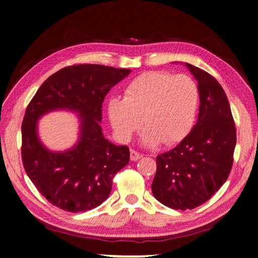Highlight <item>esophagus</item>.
<instances>
[{
  "instance_id": "1",
  "label": "esophagus",
  "mask_w": 258,
  "mask_h": 258,
  "mask_svg": "<svg viewBox=\"0 0 258 258\" xmlns=\"http://www.w3.org/2000/svg\"><path fill=\"white\" fill-rule=\"evenodd\" d=\"M130 154H131V160H132V161H137V160L141 158V155H140L138 151H135L133 149H131Z\"/></svg>"
}]
</instances>
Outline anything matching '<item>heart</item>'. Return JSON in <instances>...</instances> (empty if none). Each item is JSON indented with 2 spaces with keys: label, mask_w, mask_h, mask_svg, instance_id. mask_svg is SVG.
<instances>
[{
  "label": "heart",
  "mask_w": 258,
  "mask_h": 258,
  "mask_svg": "<svg viewBox=\"0 0 258 258\" xmlns=\"http://www.w3.org/2000/svg\"><path fill=\"white\" fill-rule=\"evenodd\" d=\"M198 101V87L189 76L148 72L126 86L124 98L109 99L107 110L113 131L123 141L132 138L143 119V145L173 146L191 131Z\"/></svg>",
  "instance_id": "b5f03b06"
}]
</instances>
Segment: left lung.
I'll return each instance as SVG.
<instances>
[{
    "mask_svg": "<svg viewBox=\"0 0 258 258\" xmlns=\"http://www.w3.org/2000/svg\"><path fill=\"white\" fill-rule=\"evenodd\" d=\"M184 66L198 82V120L174 149L157 156L151 184L159 203L181 211L206 203L228 180L237 142L223 87L203 69L190 63Z\"/></svg>",
    "mask_w": 258,
    "mask_h": 258,
    "instance_id": "obj_1",
    "label": "left lung"
}]
</instances>
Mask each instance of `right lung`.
Instances as JSON below:
<instances>
[{
  "instance_id": "obj_1",
  "label": "right lung",
  "mask_w": 258,
  "mask_h": 258,
  "mask_svg": "<svg viewBox=\"0 0 258 258\" xmlns=\"http://www.w3.org/2000/svg\"><path fill=\"white\" fill-rule=\"evenodd\" d=\"M130 73L102 64L68 66L47 78L29 102L21 126L24 168L54 206L71 213L100 206L113 176L128 164V147L104 139L100 123L104 97ZM54 110L73 111L80 119V137L68 151L52 152L38 138V119Z\"/></svg>"
}]
</instances>
